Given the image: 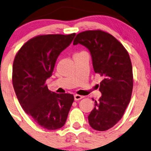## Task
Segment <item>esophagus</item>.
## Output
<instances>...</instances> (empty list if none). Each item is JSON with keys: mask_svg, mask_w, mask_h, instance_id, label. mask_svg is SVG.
<instances>
[{"mask_svg": "<svg viewBox=\"0 0 151 151\" xmlns=\"http://www.w3.org/2000/svg\"><path fill=\"white\" fill-rule=\"evenodd\" d=\"M83 96L77 95V94H76V95H74V100H75V101H78V100L82 99H83Z\"/></svg>", "mask_w": 151, "mask_h": 151, "instance_id": "1", "label": "esophagus"}]
</instances>
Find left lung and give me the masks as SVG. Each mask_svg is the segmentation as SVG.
<instances>
[{
    "mask_svg": "<svg viewBox=\"0 0 151 151\" xmlns=\"http://www.w3.org/2000/svg\"><path fill=\"white\" fill-rule=\"evenodd\" d=\"M78 44L89 50L94 71L103 77L98 85L101 96L95 101L88 122L95 130H108L121 119L130 101L133 88L130 57L121 42L102 30L80 33L73 45Z\"/></svg>",
    "mask_w": 151,
    "mask_h": 151,
    "instance_id": "1",
    "label": "left lung"
}]
</instances>
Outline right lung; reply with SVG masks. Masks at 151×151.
<instances>
[{"instance_id":"1","label":"right lung","mask_w":151,"mask_h":151,"mask_svg":"<svg viewBox=\"0 0 151 151\" xmlns=\"http://www.w3.org/2000/svg\"><path fill=\"white\" fill-rule=\"evenodd\" d=\"M75 35L36 36L21 47L14 60L12 83L18 101L35 122L48 130L64 126L74 100L72 94L49 91L45 82L52 76L59 55Z\"/></svg>"}]
</instances>
